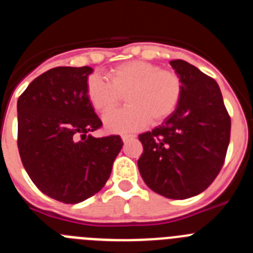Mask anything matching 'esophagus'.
Listing matches in <instances>:
<instances>
[{
    "label": "esophagus",
    "mask_w": 253,
    "mask_h": 253,
    "mask_svg": "<svg viewBox=\"0 0 253 253\" xmlns=\"http://www.w3.org/2000/svg\"><path fill=\"white\" fill-rule=\"evenodd\" d=\"M122 138H123V140H124V142H128V140L134 139V138H135V135H133V134H123Z\"/></svg>",
    "instance_id": "obj_1"
}]
</instances>
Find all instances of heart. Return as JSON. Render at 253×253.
Returning <instances> with one entry per match:
<instances>
[{
  "mask_svg": "<svg viewBox=\"0 0 253 253\" xmlns=\"http://www.w3.org/2000/svg\"><path fill=\"white\" fill-rule=\"evenodd\" d=\"M107 82L91 75L86 82L87 99L96 111H112L126 95L127 106L107 114L105 126L124 133L160 123L171 115L182 96V80L175 71L143 60H130L107 71Z\"/></svg>",
  "mask_w": 253,
  "mask_h": 253,
  "instance_id": "heart-1",
  "label": "heart"
}]
</instances>
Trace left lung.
I'll use <instances>...</instances> for the list:
<instances>
[{"mask_svg": "<svg viewBox=\"0 0 253 253\" xmlns=\"http://www.w3.org/2000/svg\"><path fill=\"white\" fill-rule=\"evenodd\" d=\"M169 64L182 80V96L160 126L139 134L138 169L154 193L182 200L207 190L222 169L231 116L214 78L185 60Z\"/></svg>", "mask_w": 253, "mask_h": 253, "instance_id": "left-lung-1", "label": "left lung"}]
</instances>
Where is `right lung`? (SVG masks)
<instances>
[{
  "label": "right lung",
  "mask_w": 253,
  "mask_h": 253,
  "mask_svg": "<svg viewBox=\"0 0 253 253\" xmlns=\"http://www.w3.org/2000/svg\"><path fill=\"white\" fill-rule=\"evenodd\" d=\"M90 67H55L31 82L17 100V147L35 186L64 204L104 187L123 147L120 135L95 138L102 126L86 95Z\"/></svg>",
  "instance_id": "right-lung-1"
}]
</instances>
